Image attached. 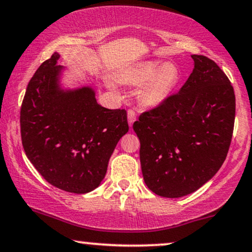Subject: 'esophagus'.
Here are the masks:
<instances>
[{
	"label": "esophagus",
	"instance_id": "1",
	"mask_svg": "<svg viewBox=\"0 0 252 252\" xmlns=\"http://www.w3.org/2000/svg\"><path fill=\"white\" fill-rule=\"evenodd\" d=\"M127 118H128V125L132 127L134 122H135V120H136L135 111L132 110V109H129L128 111H127Z\"/></svg>",
	"mask_w": 252,
	"mask_h": 252
}]
</instances>
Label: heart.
<instances>
[{
	"label": "heart",
	"instance_id": "obj_1",
	"mask_svg": "<svg viewBox=\"0 0 252 252\" xmlns=\"http://www.w3.org/2000/svg\"><path fill=\"white\" fill-rule=\"evenodd\" d=\"M122 81L132 86L143 84L139 94L140 103L145 107H156L174 94L181 81V71L172 62L148 60L126 70Z\"/></svg>",
	"mask_w": 252,
	"mask_h": 252
}]
</instances>
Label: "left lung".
I'll list each match as a JSON object with an SVG mask.
<instances>
[{
  "label": "left lung",
  "mask_w": 252,
  "mask_h": 252,
  "mask_svg": "<svg viewBox=\"0 0 252 252\" xmlns=\"http://www.w3.org/2000/svg\"><path fill=\"white\" fill-rule=\"evenodd\" d=\"M191 57L194 68L181 90L133 124L146 185L165 198L184 197L210 181L223 164L233 136L229 78L207 57Z\"/></svg>",
  "instance_id": "1"
}]
</instances>
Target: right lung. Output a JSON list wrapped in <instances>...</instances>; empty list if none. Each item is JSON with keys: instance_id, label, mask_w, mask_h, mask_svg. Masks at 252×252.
<instances>
[{"instance_id": "add662e5", "label": "right lung", "mask_w": 252, "mask_h": 252, "mask_svg": "<svg viewBox=\"0 0 252 252\" xmlns=\"http://www.w3.org/2000/svg\"><path fill=\"white\" fill-rule=\"evenodd\" d=\"M55 53L26 88L21 135L28 158L46 181L70 193H88L105 177L117 143L128 132L125 110L97 103L91 87L62 89Z\"/></svg>"}]
</instances>
